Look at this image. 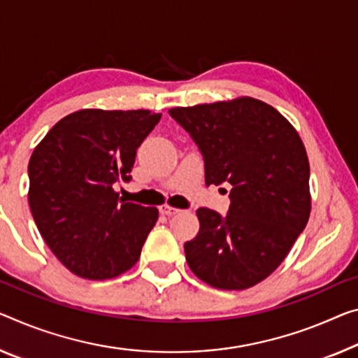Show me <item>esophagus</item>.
Segmentation results:
<instances>
[{"label": "esophagus", "mask_w": 358, "mask_h": 358, "mask_svg": "<svg viewBox=\"0 0 358 358\" xmlns=\"http://www.w3.org/2000/svg\"><path fill=\"white\" fill-rule=\"evenodd\" d=\"M180 210H178V208H173L169 205H162L160 206V213L164 214V216H174V214H178Z\"/></svg>", "instance_id": "1"}]
</instances>
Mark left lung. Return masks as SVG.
<instances>
[{"instance_id":"left-lung-1","label":"left lung","mask_w":358,"mask_h":358,"mask_svg":"<svg viewBox=\"0 0 358 358\" xmlns=\"http://www.w3.org/2000/svg\"><path fill=\"white\" fill-rule=\"evenodd\" d=\"M205 162L206 185L230 184L225 216L200 208V230L184 245L198 278L219 289H246L267 278L310 214L309 160L282 113L252 97L176 107Z\"/></svg>"}]
</instances>
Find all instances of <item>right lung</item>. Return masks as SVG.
Wrapping results in <instances>:
<instances>
[{"label":"right lung","instance_id":"1","mask_svg":"<svg viewBox=\"0 0 358 358\" xmlns=\"http://www.w3.org/2000/svg\"><path fill=\"white\" fill-rule=\"evenodd\" d=\"M160 118L150 110H78L33 150V219L49 250L78 277H118L139 259L158 210L123 200L113 187L129 182L137 148Z\"/></svg>","mask_w":358,"mask_h":358}]
</instances>
